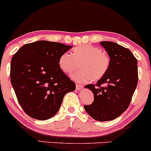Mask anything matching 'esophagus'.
Returning <instances> with one entry per match:
<instances>
[{
  "label": "esophagus",
  "mask_w": 151,
  "mask_h": 151,
  "mask_svg": "<svg viewBox=\"0 0 151 151\" xmlns=\"http://www.w3.org/2000/svg\"><path fill=\"white\" fill-rule=\"evenodd\" d=\"M83 88V85H80V84H77L76 85V89L78 90V91H80V90L82 89Z\"/></svg>",
  "instance_id": "obj_1"
}]
</instances>
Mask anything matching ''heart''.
Here are the masks:
<instances>
[{
	"label": "heart",
	"instance_id": "heart-1",
	"mask_svg": "<svg viewBox=\"0 0 151 151\" xmlns=\"http://www.w3.org/2000/svg\"><path fill=\"white\" fill-rule=\"evenodd\" d=\"M110 58L97 47L83 45L72 50V55L64 53L59 59V67L64 73L71 74L80 63V70L72 75L77 82H86L101 79L108 72Z\"/></svg>",
	"mask_w": 151,
	"mask_h": 151
}]
</instances>
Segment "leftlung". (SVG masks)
<instances>
[{"label":"left lung","mask_w":151,"mask_h":151,"mask_svg":"<svg viewBox=\"0 0 151 151\" xmlns=\"http://www.w3.org/2000/svg\"><path fill=\"white\" fill-rule=\"evenodd\" d=\"M100 45L108 53L110 66L96 84L85 86L92 91L94 99L84 107L94 120L111 121L124 113L131 103L138 83V62L128 48L117 43L103 41Z\"/></svg>","instance_id":"obj_1"}]
</instances>
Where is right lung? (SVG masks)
I'll use <instances>...</instances> for the list:
<instances>
[{
  "mask_svg": "<svg viewBox=\"0 0 151 151\" xmlns=\"http://www.w3.org/2000/svg\"><path fill=\"white\" fill-rule=\"evenodd\" d=\"M72 46L46 40L23 45L13 55L10 81L24 111L47 120L59 111L64 96L76 89L74 81L59 67V59Z\"/></svg>",
  "mask_w": 151,
  "mask_h": 151,
  "instance_id": "add662e5",
  "label": "right lung"
}]
</instances>
